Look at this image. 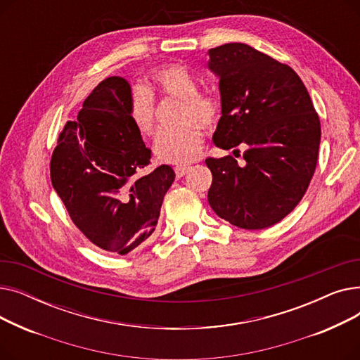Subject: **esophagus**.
Instances as JSON below:
<instances>
[{"instance_id": "1", "label": "esophagus", "mask_w": 360, "mask_h": 360, "mask_svg": "<svg viewBox=\"0 0 360 360\" xmlns=\"http://www.w3.org/2000/svg\"><path fill=\"white\" fill-rule=\"evenodd\" d=\"M188 170H190V166H176L175 167L176 178H182L185 174H188Z\"/></svg>"}]
</instances>
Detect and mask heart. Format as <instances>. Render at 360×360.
<instances>
[{
	"label": "heart",
	"instance_id": "heart-1",
	"mask_svg": "<svg viewBox=\"0 0 360 360\" xmlns=\"http://www.w3.org/2000/svg\"><path fill=\"white\" fill-rule=\"evenodd\" d=\"M150 84L166 96L181 99L179 127L165 129L155 144L158 160L170 165H188L197 160L202 151L204 134L199 124L212 125L219 115V102L207 93H198L191 72L178 64L160 67L150 74ZM128 115L143 137L153 136L156 129L155 101L144 89H136L131 96Z\"/></svg>",
	"mask_w": 360,
	"mask_h": 360
}]
</instances>
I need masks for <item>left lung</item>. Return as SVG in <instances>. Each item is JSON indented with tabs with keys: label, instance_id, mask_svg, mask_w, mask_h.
Returning <instances> with one entry per match:
<instances>
[{
	"label": "left lung",
	"instance_id": "obj_1",
	"mask_svg": "<svg viewBox=\"0 0 360 360\" xmlns=\"http://www.w3.org/2000/svg\"><path fill=\"white\" fill-rule=\"evenodd\" d=\"M209 56L221 103L213 143L247 150L243 166L232 156L205 160L213 175L207 198L219 217L240 229L270 228L308 190L321 141L319 118L289 65L245 44L213 48Z\"/></svg>",
	"mask_w": 360,
	"mask_h": 360
}]
</instances>
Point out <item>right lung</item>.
<instances>
[{
  "label": "right lung",
  "mask_w": 360,
  "mask_h": 360,
  "mask_svg": "<svg viewBox=\"0 0 360 360\" xmlns=\"http://www.w3.org/2000/svg\"><path fill=\"white\" fill-rule=\"evenodd\" d=\"M132 96L124 77L101 82L68 121L51 159V181L74 224L96 247L125 255L155 232L166 191L175 181L169 165L137 178L151 151L132 125Z\"/></svg>",
  "instance_id": "right-lung-1"
}]
</instances>
